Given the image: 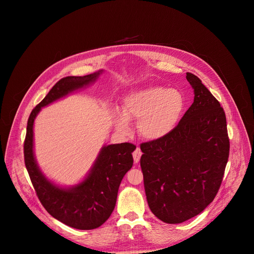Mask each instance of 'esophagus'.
Masks as SVG:
<instances>
[{"mask_svg": "<svg viewBox=\"0 0 254 254\" xmlns=\"http://www.w3.org/2000/svg\"><path fill=\"white\" fill-rule=\"evenodd\" d=\"M132 157H133V161L134 163H138L139 162V159L141 157V151L139 150V148H136L134 150V152L132 153Z\"/></svg>", "mask_w": 254, "mask_h": 254, "instance_id": "obj_1", "label": "esophagus"}]
</instances>
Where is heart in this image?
<instances>
[{"label":"heart","instance_id":"obj_1","mask_svg":"<svg viewBox=\"0 0 254 254\" xmlns=\"http://www.w3.org/2000/svg\"><path fill=\"white\" fill-rule=\"evenodd\" d=\"M184 99L174 88L150 86L129 93L117 115V126L124 132L130 130L129 123H138L140 134L148 139H158L168 134L182 113Z\"/></svg>","mask_w":254,"mask_h":254}]
</instances>
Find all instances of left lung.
I'll return each mask as SVG.
<instances>
[{
	"instance_id": "1",
	"label": "left lung",
	"mask_w": 254,
	"mask_h": 254,
	"mask_svg": "<svg viewBox=\"0 0 254 254\" xmlns=\"http://www.w3.org/2000/svg\"><path fill=\"white\" fill-rule=\"evenodd\" d=\"M186 78L195 94L189 110L168 134L140 143L149 207L169 224L191 219L214 200L229 157L224 110L196 75Z\"/></svg>"
}]
</instances>
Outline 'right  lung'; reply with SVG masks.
Wrapping results in <instances>:
<instances>
[{"label": "right lung", "mask_w": 254, "mask_h": 254, "mask_svg": "<svg viewBox=\"0 0 254 254\" xmlns=\"http://www.w3.org/2000/svg\"><path fill=\"white\" fill-rule=\"evenodd\" d=\"M101 72L99 70L85 76H67L56 82L32 111L24 141L25 166L41 204L55 219L80 230L95 229L110 218L117 203L122 180L132 167L131 153L135 146L130 142H122L103 147L84 181L74 187L64 189L47 180L36 163L33 126L43 106L95 81Z\"/></svg>", "instance_id": "1"}]
</instances>
